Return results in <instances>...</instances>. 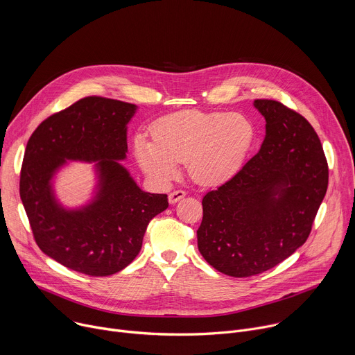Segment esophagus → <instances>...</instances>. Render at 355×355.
I'll return each instance as SVG.
<instances>
[{
  "mask_svg": "<svg viewBox=\"0 0 355 355\" xmlns=\"http://www.w3.org/2000/svg\"><path fill=\"white\" fill-rule=\"evenodd\" d=\"M185 195H187V192L182 191V189L173 191V192H170V195H168V202H170V204H175V202H178L180 199H182Z\"/></svg>",
  "mask_w": 355,
  "mask_h": 355,
  "instance_id": "esophagus-1",
  "label": "esophagus"
}]
</instances>
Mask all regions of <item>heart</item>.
Masks as SVG:
<instances>
[{"label": "heart", "instance_id": "1", "mask_svg": "<svg viewBox=\"0 0 355 355\" xmlns=\"http://www.w3.org/2000/svg\"><path fill=\"white\" fill-rule=\"evenodd\" d=\"M151 139L144 135L135 139L136 159L147 174L168 180L178 163L188 162L193 181L219 185L243 168L257 130L240 114L182 111L159 119L151 128Z\"/></svg>", "mask_w": 355, "mask_h": 355}]
</instances>
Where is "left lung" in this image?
<instances>
[{
	"label": "left lung",
	"instance_id": "left-lung-1",
	"mask_svg": "<svg viewBox=\"0 0 355 355\" xmlns=\"http://www.w3.org/2000/svg\"><path fill=\"white\" fill-rule=\"evenodd\" d=\"M266 118L259 153L204 199L199 252L222 274L245 278L274 268L311 234L327 191L320 139L300 114L256 99Z\"/></svg>",
	"mask_w": 355,
	"mask_h": 355
}]
</instances>
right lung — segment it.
<instances>
[{
	"instance_id": "right-lung-1",
	"label": "right lung",
	"mask_w": 355,
	"mask_h": 355,
	"mask_svg": "<svg viewBox=\"0 0 355 355\" xmlns=\"http://www.w3.org/2000/svg\"><path fill=\"white\" fill-rule=\"evenodd\" d=\"M137 107L85 96L44 119L28 140L19 193L33 239L46 256L91 277H107L139 254L148 222L168 208L166 193L141 191L119 163ZM67 159L96 162V198L80 210L57 202L49 181Z\"/></svg>"
}]
</instances>
